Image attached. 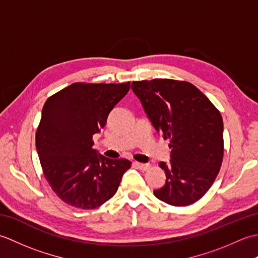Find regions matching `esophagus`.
<instances>
[{
	"label": "esophagus",
	"instance_id": "1",
	"mask_svg": "<svg viewBox=\"0 0 258 258\" xmlns=\"http://www.w3.org/2000/svg\"><path fill=\"white\" fill-rule=\"evenodd\" d=\"M135 167H138L141 171H146V169L150 168L149 164H143V163H139V162H134Z\"/></svg>",
	"mask_w": 258,
	"mask_h": 258
}]
</instances>
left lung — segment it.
<instances>
[{"label":"left lung","mask_w":258,"mask_h":258,"mask_svg":"<svg viewBox=\"0 0 258 258\" xmlns=\"http://www.w3.org/2000/svg\"><path fill=\"white\" fill-rule=\"evenodd\" d=\"M131 87L172 150L169 163H160L166 180L154 195L173 206L193 204L211 188L222 165L220 111L188 82L155 79L133 82Z\"/></svg>","instance_id":"obj_1"}]
</instances>
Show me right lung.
<instances>
[{"label": "right lung", "mask_w": 258, "mask_h": 258, "mask_svg": "<svg viewBox=\"0 0 258 258\" xmlns=\"http://www.w3.org/2000/svg\"><path fill=\"white\" fill-rule=\"evenodd\" d=\"M122 84L74 83L48 97L35 136L43 173L67 204L93 210L112 199L131 167L125 158H107L93 149V135L127 94Z\"/></svg>", "instance_id": "right-lung-1"}]
</instances>
